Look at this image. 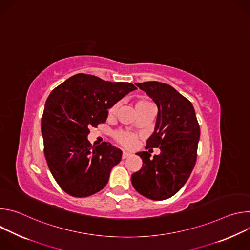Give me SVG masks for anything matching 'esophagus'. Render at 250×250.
<instances>
[{"label": "esophagus", "mask_w": 250, "mask_h": 250, "mask_svg": "<svg viewBox=\"0 0 250 250\" xmlns=\"http://www.w3.org/2000/svg\"><path fill=\"white\" fill-rule=\"evenodd\" d=\"M129 156H130V153H128V152H126V151H124L122 158H123V159H125V158H127V157H129Z\"/></svg>", "instance_id": "obj_1"}]
</instances>
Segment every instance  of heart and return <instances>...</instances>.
<instances>
[{
	"mask_svg": "<svg viewBox=\"0 0 250 250\" xmlns=\"http://www.w3.org/2000/svg\"><path fill=\"white\" fill-rule=\"evenodd\" d=\"M149 104H151L146 100H138L135 102V110L144 108V106H146ZM116 109H117V106H114V108L111 110V112L114 113L116 111ZM115 137L118 142H120L122 146H126V147L131 146L135 141V135L130 132H127V131H118L116 133Z\"/></svg>",
	"mask_w": 250,
	"mask_h": 250,
	"instance_id": "1",
	"label": "heart"
}]
</instances>
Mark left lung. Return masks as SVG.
I'll return each mask as SVG.
<instances>
[{
    "label": "left lung",
    "instance_id": "left-lung-1",
    "mask_svg": "<svg viewBox=\"0 0 250 250\" xmlns=\"http://www.w3.org/2000/svg\"><path fill=\"white\" fill-rule=\"evenodd\" d=\"M157 106L153 133L147 148L159 147L160 154L136 153L142 167L131 175L133 188L148 199L161 201L174 196L187 182L197 159L200 126L192 103L172 86L156 82L135 84Z\"/></svg>",
    "mask_w": 250,
    "mask_h": 250
}]
</instances>
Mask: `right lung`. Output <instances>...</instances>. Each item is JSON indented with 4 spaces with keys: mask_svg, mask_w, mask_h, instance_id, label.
<instances>
[{
    "mask_svg": "<svg viewBox=\"0 0 250 250\" xmlns=\"http://www.w3.org/2000/svg\"><path fill=\"white\" fill-rule=\"evenodd\" d=\"M134 90L130 83L80 73L48 96L42 119L44 155L54 179L67 194L88 197L108 183L123 152L106 142L91 147L89 128L104 123L108 110Z\"/></svg>",
    "mask_w": 250,
    "mask_h": 250,
    "instance_id": "add662e5",
    "label": "right lung"
}]
</instances>
